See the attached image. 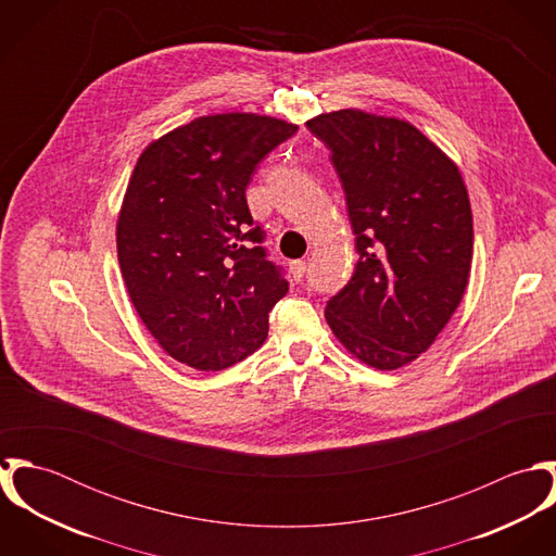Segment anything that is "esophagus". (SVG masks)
<instances>
[{"mask_svg": "<svg viewBox=\"0 0 556 556\" xmlns=\"http://www.w3.org/2000/svg\"><path fill=\"white\" fill-rule=\"evenodd\" d=\"M306 261H293L291 263V274H293V278L295 280H302L304 278V274H306Z\"/></svg>", "mask_w": 556, "mask_h": 556, "instance_id": "obj_1", "label": "esophagus"}]
</instances>
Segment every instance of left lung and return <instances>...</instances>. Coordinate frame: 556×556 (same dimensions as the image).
Here are the masks:
<instances>
[{"mask_svg": "<svg viewBox=\"0 0 556 556\" xmlns=\"http://www.w3.org/2000/svg\"><path fill=\"white\" fill-rule=\"evenodd\" d=\"M306 126L331 150L359 252L327 302L340 344L377 370L426 353L460 306L473 258V214L460 168L413 124L340 109Z\"/></svg>", "mask_w": 556, "mask_h": 556, "instance_id": "1", "label": "left lung"}]
</instances>
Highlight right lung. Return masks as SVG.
Returning a JSON list of instances; mask_svg holds the SVG:
<instances>
[{"label":"right lung","instance_id":"1","mask_svg":"<svg viewBox=\"0 0 556 556\" xmlns=\"http://www.w3.org/2000/svg\"><path fill=\"white\" fill-rule=\"evenodd\" d=\"M298 126L258 113L203 115L137 160L115 227L135 311L177 362L216 372L267 338L289 285L258 245L245 186Z\"/></svg>","mask_w":556,"mask_h":556}]
</instances>
